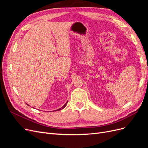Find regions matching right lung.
<instances>
[{
    "label": "right lung",
    "mask_w": 148,
    "mask_h": 148,
    "mask_svg": "<svg viewBox=\"0 0 148 148\" xmlns=\"http://www.w3.org/2000/svg\"><path fill=\"white\" fill-rule=\"evenodd\" d=\"M67 102H68V101H67V102H66L65 103V104H64V105L63 106H62V107H61V108H60V109H58L56 110H56H62V109H63L64 108H65V106H66V104H67ZM27 104L28 106H29V105H28V104Z\"/></svg>",
    "instance_id": "obj_1"
}]
</instances>
